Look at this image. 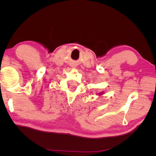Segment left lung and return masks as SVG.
<instances>
[{"mask_svg": "<svg viewBox=\"0 0 156 156\" xmlns=\"http://www.w3.org/2000/svg\"><path fill=\"white\" fill-rule=\"evenodd\" d=\"M103 94V92H101V93H100V94H99V95H102Z\"/></svg>", "mask_w": 156, "mask_h": 156, "instance_id": "obj_1", "label": "left lung"}]
</instances>
